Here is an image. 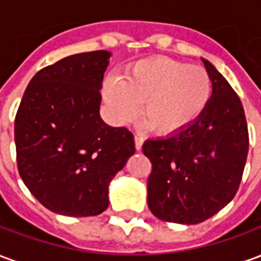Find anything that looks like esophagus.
<instances>
[{"label":"esophagus","instance_id":"34e87169","mask_svg":"<svg viewBox=\"0 0 261 261\" xmlns=\"http://www.w3.org/2000/svg\"><path fill=\"white\" fill-rule=\"evenodd\" d=\"M134 142H136V149L140 151L142 148V144H144V138L141 136H134Z\"/></svg>","mask_w":261,"mask_h":261}]
</instances>
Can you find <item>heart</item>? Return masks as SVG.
Masks as SVG:
<instances>
[{"instance_id":"heart-1","label":"heart","mask_w":261,"mask_h":261,"mask_svg":"<svg viewBox=\"0 0 261 261\" xmlns=\"http://www.w3.org/2000/svg\"><path fill=\"white\" fill-rule=\"evenodd\" d=\"M211 75L202 67L165 57L137 61L124 78L103 86V99L116 124L136 119L141 110L144 125L162 136L187 130L207 110L213 99Z\"/></svg>"}]
</instances>
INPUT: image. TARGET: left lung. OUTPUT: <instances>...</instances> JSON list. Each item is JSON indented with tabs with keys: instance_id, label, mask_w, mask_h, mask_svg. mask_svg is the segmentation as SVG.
Returning <instances> with one entry per match:
<instances>
[{
	"instance_id": "8db88e82",
	"label": "left lung",
	"mask_w": 261,
	"mask_h": 261,
	"mask_svg": "<svg viewBox=\"0 0 261 261\" xmlns=\"http://www.w3.org/2000/svg\"><path fill=\"white\" fill-rule=\"evenodd\" d=\"M201 60L214 84L207 110L187 130L142 145L152 164L148 207L166 222L194 225L211 218L235 197L246 164L249 134L241 99L218 69Z\"/></svg>"
}]
</instances>
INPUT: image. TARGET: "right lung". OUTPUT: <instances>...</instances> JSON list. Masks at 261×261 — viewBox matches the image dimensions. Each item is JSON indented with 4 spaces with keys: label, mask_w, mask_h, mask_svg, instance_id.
Listing matches in <instances>:
<instances>
[{
    "label": "right lung",
    "mask_w": 261,
    "mask_h": 261,
    "mask_svg": "<svg viewBox=\"0 0 261 261\" xmlns=\"http://www.w3.org/2000/svg\"><path fill=\"white\" fill-rule=\"evenodd\" d=\"M110 51L60 60L29 82L15 119L18 169L44 207L91 217L109 207V185L136 152L124 127L100 117L102 81Z\"/></svg>",
    "instance_id": "1"
}]
</instances>
